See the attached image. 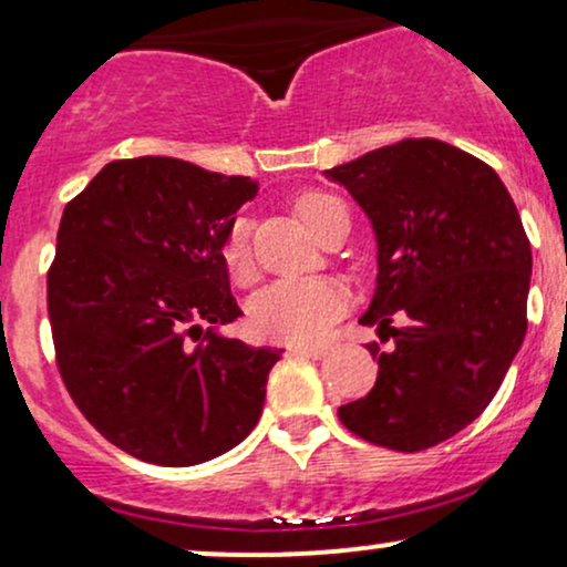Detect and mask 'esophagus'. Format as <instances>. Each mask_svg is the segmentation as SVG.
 I'll list each match as a JSON object with an SVG mask.
<instances>
[{
    "label": "esophagus",
    "instance_id": "34e87169",
    "mask_svg": "<svg viewBox=\"0 0 567 567\" xmlns=\"http://www.w3.org/2000/svg\"><path fill=\"white\" fill-rule=\"evenodd\" d=\"M290 351L292 354L309 357V360H322L328 354V347H322V343H296V347H290Z\"/></svg>",
    "mask_w": 567,
    "mask_h": 567
}]
</instances>
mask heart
<instances>
[{"label": "heart", "mask_w": 567, "mask_h": 567, "mask_svg": "<svg viewBox=\"0 0 567 567\" xmlns=\"http://www.w3.org/2000/svg\"><path fill=\"white\" fill-rule=\"evenodd\" d=\"M338 210H343L341 202L322 192H306L296 199V213L315 234H320L328 218ZM220 256L234 282H250L256 264H252L250 224L245 218H237L229 226ZM341 309L343 290L330 279H279L250 301V328L252 333L269 341H315L341 315Z\"/></svg>", "instance_id": "heart-1"}]
</instances>
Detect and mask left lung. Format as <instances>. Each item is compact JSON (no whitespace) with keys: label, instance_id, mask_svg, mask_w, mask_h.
I'll use <instances>...</instances> for the list:
<instances>
[{"label":"left lung","instance_id":"1","mask_svg":"<svg viewBox=\"0 0 567 567\" xmlns=\"http://www.w3.org/2000/svg\"><path fill=\"white\" fill-rule=\"evenodd\" d=\"M324 175L373 224L379 279L360 322L392 341L368 343L375 386L338 419L373 445L426 451L483 413L523 347L528 234L496 171L445 141L405 138Z\"/></svg>","mask_w":567,"mask_h":567}]
</instances>
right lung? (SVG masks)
I'll return each instance as SVG.
<instances>
[{
    "instance_id": "add662e5",
    "label": "right lung",
    "mask_w": 567,
    "mask_h": 567,
    "mask_svg": "<svg viewBox=\"0 0 567 567\" xmlns=\"http://www.w3.org/2000/svg\"><path fill=\"white\" fill-rule=\"evenodd\" d=\"M256 192L245 175L138 157L109 162L63 210L48 271L58 370L84 419L135 458L202 464L261 419L282 349L199 328L243 315L220 245Z\"/></svg>"
}]
</instances>
